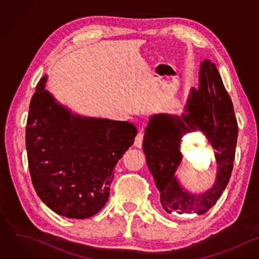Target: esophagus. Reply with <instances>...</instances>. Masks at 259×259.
Segmentation results:
<instances>
[{"label": "esophagus", "instance_id": "1", "mask_svg": "<svg viewBox=\"0 0 259 259\" xmlns=\"http://www.w3.org/2000/svg\"><path fill=\"white\" fill-rule=\"evenodd\" d=\"M143 139H144V132L143 131H139L135 137V141H134V145L138 148L142 147V143H143Z\"/></svg>", "mask_w": 259, "mask_h": 259}]
</instances>
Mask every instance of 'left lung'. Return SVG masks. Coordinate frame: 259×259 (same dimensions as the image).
<instances>
[{"label": "left lung", "instance_id": "obj_1", "mask_svg": "<svg viewBox=\"0 0 259 259\" xmlns=\"http://www.w3.org/2000/svg\"><path fill=\"white\" fill-rule=\"evenodd\" d=\"M199 78V88L191 89L185 107L187 114L154 115L145 130L142 147L146 162L160 192L161 205L169 214L206 213L221 196L233 169L238 125L231 98L214 63L205 60L201 64ZM196 130L207 135L219 165L214 186L202 195L184 191L175 176L181 161V138Z\"/></svg>", "mask_w": 259, "mask_h": 259}]
</instances>
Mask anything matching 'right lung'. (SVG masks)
Here are the masks:
<instances>
[{
	"instance_id": "right-lung-1",
	"label": "right lung",
	"mask_w": 259,
	"mask_h": 259,
	"mask_svg": "<svg viewBox=\"0 0 259 259\" xmlns=\"http://www.w3.org/2000/svg\"><path fill=\"white\" fill-rule=\"evenodd\" d=\"M36 87L26 125V148L33 186L54 212L84 219L108 201L114 167L133 145L132 123L72 115Z\"/></svg>"
}]
</instances>
